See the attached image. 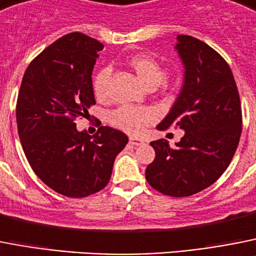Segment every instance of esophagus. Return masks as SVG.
Listing matches in <instances>:
<instances>
[{
    "instance_id": "34e87169",
    "label": "esophagus",
    "mask_w": 256,
    "mask_h": 256,
    "mask_svg": "<svg viewBox=\"0 0 256 256\" xmlns=\"http://www.w3.org/2000/svg\"><path fill=\"white\" fill-rule=\"evenodd\" d=\"M128 142H130L131 146H142V144H144V142L142 140V139H139V138H134V136H131Z\"/></svg>"
}]
</instances>
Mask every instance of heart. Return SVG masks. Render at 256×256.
Masks as SVG:
<instances>
[{
    "instance_id": "1",
    "label": "heart",
    "mask_w": 256,
    "mask_h": 256,
    "mask_svg": "<svg viewBox=\"0 0 256 256\" xmlns=\"http://www.w3.org/2000/svg\"><path fill=\"white\" fill-rule=\"evenodd\" d=\"M126 64L134 70L139 78L150 88L160 86L166 78V68L164 64L148 54H134L126 59ZM110 78V68H102L92 78V91L98 99H106L108 95V84ZM108 121L116 128L128 134H140L146 125L154 121V113L146 106H122L110 113Z\"/></svg>"
}]
</instances>
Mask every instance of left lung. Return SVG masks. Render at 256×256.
Returning a JSON list of instances; mask_svg holds the SVG:
<instances>
[{"instance_id":"left-lung-1","label":"left lung","mask_w":256,"mask_h":256,"mask_svg":"<svg viewBox=\"0 0 256 256\" xmlns=\"http://www.w3.org/2000/svg\"><path fill=\"white\" fill-rule=\"evenodd\" d=\"M175 48L184 64V84L158 130L175 126L184 136L175 146L150 143L156 157L146 170L153 190L188 197L214 184L230 166L242 131L238 90L230 66L205 42L179 34Z\"/></svg>"}]
</instances>
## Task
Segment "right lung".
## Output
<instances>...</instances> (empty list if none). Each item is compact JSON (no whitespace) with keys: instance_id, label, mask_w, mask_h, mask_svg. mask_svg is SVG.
<instances>
[{"instance_id":"add662e5","label":"right lung","mask_w":256,"mask_h":256,"mask_svg":"<svg viewBox=\"0 0 256 256\" xmlns=\"http://www.w3.org/2000/svg\"><path fill=\"white\" fill-rule=\"evenodd\" d=\"M104 45L68 33L30 62L16 102L18 132L36 175L55 192L82 198L108 184L128 144L122 131L100 126L92 136L74 120L95 104L91 73Z\"/></svg>"}]
</instances>
